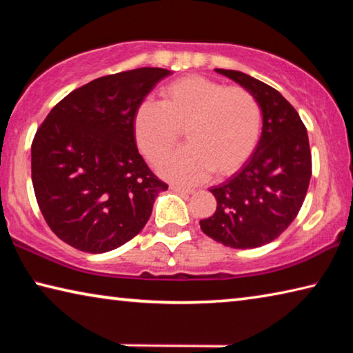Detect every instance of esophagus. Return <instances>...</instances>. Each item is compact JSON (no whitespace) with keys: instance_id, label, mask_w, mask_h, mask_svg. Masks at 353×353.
Returning a JSON list of instances; mask_svg holds the SVG:
<instances>
[{"instance_id":"1","label":"esophagus","mask_w":353,"mask_h":353,"mask_svg":"<svg viewBox=\"0 0 353 353\" xmlns=\"http://www.w3.org/2000/svg\"><path fill=\"white\" fill-rule=\"evenodd\" d=\"M171 190L174 191V193H179V194H193L194 190L191 188H182V187H176V185H172Z\"/></svg>"}]
</instances>
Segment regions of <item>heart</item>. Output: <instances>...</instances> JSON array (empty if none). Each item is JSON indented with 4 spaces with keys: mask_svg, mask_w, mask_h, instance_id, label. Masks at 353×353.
Here are the masks:
<instances>
[{
    "mask_svg": "<svg viewBox=\"0 0 353 353\" xmlns=\"http://www.w3.org/2000/svg\"><path fill=\"white\" fill-rule=\"evenodd\" d=\"M184 130L189 145L160 165L176 183H198L213 171L229 176L248 162L261 134V107L243 87L199 74L177 77L160 88V101L135 110L134 134L149 163H159Z\"/></svg>",
    "mask_w": 353,
    "mask_h": 353,
    "instance_id": "obj_1",
    "label": "heart"
}]
</instances>
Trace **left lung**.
Instances as JSON below:
<instances>
[{"mask_svg": "<svg viewBox=\"0 0 353 353\" xmlns=\"http://www.w3.org/2000/svg\"><path fill=\"white\" fill-rule=\"evenodd\" d=\"M254 94L263 130L254 154L229 181L210 188L216 212L201 221L207 236L234 249H254L276 240L294 221L312 177L305 124L276 88L241 71L216 68Z\"/></svg>", "mask_w": 353, "mask_h": 353, "instance_id": "8db88e82", "label": "left lung"}]
</instances>
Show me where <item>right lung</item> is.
I'll return each mask as SVG.
<instances>
[{
	"instance_id": "add662e5",
	"label": "right lung",
	"mask_w": 353,
	"mask_h": 353,
	"mask_svg": "<svg viewBox=\"0 0 353 353\" xmlns=\"http://www.w3.org/2000/svg\"><path fill=\"white\" fill-rule=\"evenodd\" d=\"M163 68L98 77L52 107L31 146L32 185L50 229L82 252L103 254L139 235L168 185L137 149L135 110Z\"/></svg>"
}]
</instances>
